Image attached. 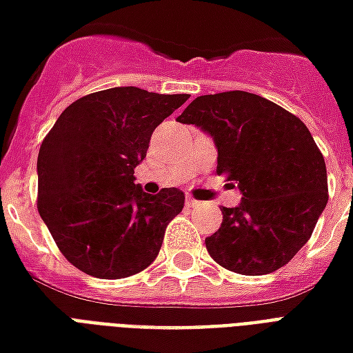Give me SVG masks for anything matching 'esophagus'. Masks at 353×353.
<instances>
[{"label": "esophagus", "mask_w": 353, "mask_h": 353, "mask_svg": "<svg viewBox=\"0 0 353 353\" xmlns=\"http://www.w3.org/2000/svg\"><path fill=\"white\" fill-rule=\"evenodd\" d=\"M185 203H187L189 208H198V205H200V203H202V202H198V200H194V198L187 196V200H185Z\"/></svg>", "instance_id": "34e87169"}]
</instances>
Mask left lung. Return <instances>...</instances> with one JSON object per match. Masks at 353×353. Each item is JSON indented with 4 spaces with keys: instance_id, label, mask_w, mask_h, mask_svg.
Here are the masks:
<instances>
[{
    "instance_id": "obj_1",
    "label": "left lung",
    "mask_w": 353,
    "mask_h": 353,
    "mask_svg": "<svg viewBox=\"0 0 353 353\" xmlns=\"http://www.w3.org/2000/svg\"><path fill=\"white\" fill-rule=\"evenodd\" d=\"M213 138L216 172L241 192L205 237L210 256L241 275L283 268L312 236L327 203L323 155L299 117L247 91L196 97L177 117Z\"/></svg>"
}]
</instances>
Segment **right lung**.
<instances>
[{
	"mask_svg": "<svg viewBox=\"0 0 353 353\" xmlns=\"http://www.w3.org/2000/svg\"><path fill=\"white\" fill-rule=\"evenodd\" d=\"M187 99L125 85L82 97L57 117L39 151V213L74 268L125 279L157 258L185 194L170 187L151 196L134 168Z\"/></svg>",
	"mask_w": 353,
	"mask_h": 353,
	"instance_id": "right-lung-1",
	"label": "right lung"
}]
</instances>
